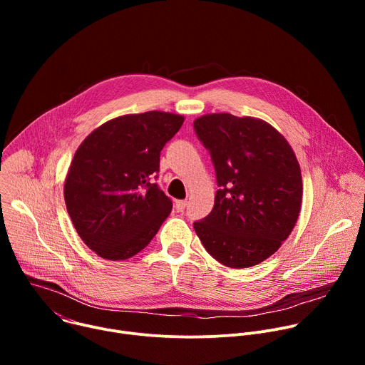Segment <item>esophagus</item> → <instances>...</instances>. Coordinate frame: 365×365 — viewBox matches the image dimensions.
Instances as JSON below:
<instances>
[{
    "mask_svg": "<svg viewBox=\"0 0 365 365\" xmlns=\"http://www.w3.org/2000/svg\"><path fill=\"white\" fill-rule=\"evenodd\" d=\"M186 206H187V200H186V199L176 200V203H175V207H176V211H178V212H182Z\"/></svg>",
    "mask_w": 365,
    "mask_h": 365,
    "instance_id": "1",
    "label": "esophagus"
}]
</instances>
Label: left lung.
Instances as JSON below:
<instances>
[{
    "instance_id": "1",
    "label": "left lung",
    "mask_w": 365,
    "mask_h": 365,
    "mask_svg": "<svg viewBox=\"0 0 365 365\" xmlns=\"http://www.w3.org/2000/svg\"><path fill=\"white\" fill-rule=\"evenodd\" d=\"M210 150L220 189L211 214L193 224L205 250L231 269L273 255L302 207V173L287 140L267 121L228 113L193 121Z\"/></svg>"
}]
</instances>
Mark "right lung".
<instances>
[{
  "mask_svg": "<svg viewBox=\"0 0 365 365\" xmlns=\"http://www.w3.org/2000/svg\"><path fill=\"white\" fill-rule=\"evenodd\" d=\"M183 121L163 111L127 114L103 123L78 147L65 203L78 235L98 257H134L169 217L172 200L151 179L162 148Z\"/></svg>",
  "mask_w": 365,
  "mask_h": 365,
  "instance_id": "obj_1",
  "label": "right lung"
}]
</instances>
